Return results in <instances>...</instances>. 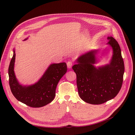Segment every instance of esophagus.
I'll use <instances>...</instances> for the list:
<instances>
[{
    "instance_id": "obj_1",
    "label": "esophagus",
    "mask_w": 135,
    "mask_h": 135,
    "mask_svg": "<svg viewBox=\"0 0 135 135\" xmlns=\"http://www.w3.org/2000/svg\"><path fill=\"white\" fill-rule=\"evenodd\" d=\"M67 65L68 68H69V69L71 68L73 66V62L72 61H68L67 63Z\"/></svg>"
}]
</instances>
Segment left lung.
<instances>
[{"label":"left lung","mask_w":135,"mask_h":135,"mask_svg":"<svg viewBox=\"0 0 135 135\" xmlns=\"http://www.w3.org/2000/svg\"><path fill=\"white\" fill-rule=\"evenodd\" d=\"M113 55L109 63L95 67L98 50H91L80 55L72 68L76 74V84L80 97L86 103L100 104L114 98L122 88L124 64L121 49L117 40L108 37Z\"/></svg>","instance_id":"obj_1"}]
</instances>
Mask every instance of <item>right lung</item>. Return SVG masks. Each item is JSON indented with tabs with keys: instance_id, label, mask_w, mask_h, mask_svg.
<instances>
[{
	"instance_id": "obj_1",
	"label": "right lung",
	"mask_w": 135,
	"mask_h": 135,
	"mask_svg": "<svg viewBox=\"0 0 135 135\" xmlns=\"http://www.w3.org/2000/svg\"><path fill=\"white\" fill-rule=\"evenodd\" d=\"M13 52L8 69L9 85L13 95L18 101L34 108L43 107L52 102L56 95V89L59 81L67 72L66 63L51 64L37 83L30 85H23L17 80L14 72L16 56L15 49Z\"/></svg>"
}]
</instances>
